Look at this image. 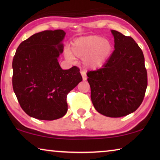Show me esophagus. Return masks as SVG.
Returning a JSON list of instances; mask_svg holds the SVG:
<instances>
[{
	"label": "esophagus",
	"mask_w": 160,
	"mask_h": 160,
	"mask_svg": "<svg viewBox=\"0 0 160 160\" xmlns=\"http://www.w3.org/2000/svg\"><path fill=\"white\" fill-rule=\"evenodd\" d=\"M80 73H81V75H82V77L83 80H87V75H86L85 72L83 71V70H81Z\"/></svg>",
	"instance_id": "1"
}]
</instances>
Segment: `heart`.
<instances>
[{
  "mask_svg": "<svg viewBox=\"0 0 160 160\" xmlns=\"http://www.w3.org/2000/svg\"><path fill=\"white\" fill-rule=\"evenodd\" d=\"M113 52V46L108 39L97 35L78 38L72 42L66 56L69 60L73 57L83 58L85 66L91 69L102 66Z\"/></svg>",
  "mask_w": 160,
  "mask_h": 160,
  "instance_id": "1",
  "label": "heart"
}]
</instances>
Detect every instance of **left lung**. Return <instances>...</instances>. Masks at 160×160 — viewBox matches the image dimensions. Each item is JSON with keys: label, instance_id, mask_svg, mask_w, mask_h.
Listing matches in <instances>:
<instances>
[{"label": "left lung", "instance_id": "8db88e82", "mask_svg": "<svg viewBox=\"0 0 160 160\" xmlns=\"http://www.w3.org/2000/svg\"><path fill=\"white\" fill-rule=\"evenodd\" d=\"M112 33L114 51L102 68L87 75L95 109L117 118L134 112L142 104L148 74L143 53L134 39L116 30Z\"/></svg>", "mask_w": 160, "mask_h": 160}]
</instances>
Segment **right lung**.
<instances>
[{
    "label": "right lung",
    "instance_id": "obj_1",
    "mask_svg": "<svg viewBox=\"0 0 160 160\" xmlns=\"http://www.w3.org/2000/svg\"><path fill=\"white\" fill-rule=\"evenodd\" d=\"M62 29L34 34L19 45L12 60V88L22 109L31 117L53 121L68 111L67 95L82 80L80 69L63 70Z\"/></svg>",
    "mask_w": 160,
    "mask_h": 160
}]
</instances>
